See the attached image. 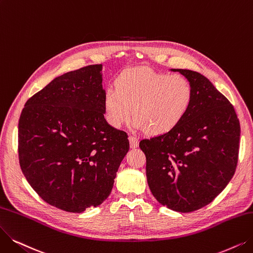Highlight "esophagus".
Segmentation results:
<instances>
[{"label":"esophagus","instance_id":"34e87169","mask_svg":"<svg viewBox=\"0 0 253 253\" xmlns=\"http://www.w3.org/2000/svg\"><path fill=\"white\" fill-rule=\"evenodd\" d=\"M128 140H129V145H130V147H132V148H135V147H137V146H138V144H139V140H138V138H137V137L130 135V136L128 137Z\"/></svg>","mask_w":253,"mask_h":253}]
</instances>
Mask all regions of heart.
Instances as JSON below:
<instances>
[{
  "mask_svg": "<svg viewBox=\"0 0 253 253\" xmlns=\"http://www.w3.org/2000/svg\"><path fill=\"white\" fill-rule=\"evenodd\" d=\"M193 96V86L186 77L135 67L118 75L115 88L106 91L104 107L108 123L114 127L126 124L133 113L136 128L161 135L186 117Z\"/></svg>",
  "mask_w": 253,
  "mask_h": 253,
  "instance_id": "obj_1",
  "label": "heart"
}]
</instances>
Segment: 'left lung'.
I'll list each match as a JSON object with an SVG mask.
<instances>
[{
  "mask_svg": "<svg viewBox=\"0 0 253 253\" xmlns=\"http://www.w3.org/2000/svg\"><path fill=\"white\" fill-rule=\"evenodd\" d=\"M172 70L193 86L192 106L174 128L139 146L151 193L168 209L189 213L211 203L234 176L241 127L234 106L205 76Z\"/></svg>",
  "mask_w": 253,
  "mask_h": 253,
  "instance_id": "8db88e82",
  "label": "left lung"
}]
</instances>
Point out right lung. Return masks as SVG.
<instances>
[{
    "label": "right lung",
    "mask_w": 253,
    "mask_h": 253,
    "mask_svg": "<svg viewBox=\"0 0 253 253\" xmlns=\"http://www.w3.org/2000/svg\"><path fill=\"white\" fill-rule=\"evenodd\" d=\"M102 65L54 79L30 97L18 120V160L39 197L69 213L97 207L112 191L129 148L105 119Z\"/></svg>",
    "instance_id": "obj_1"
}]
</instances>
